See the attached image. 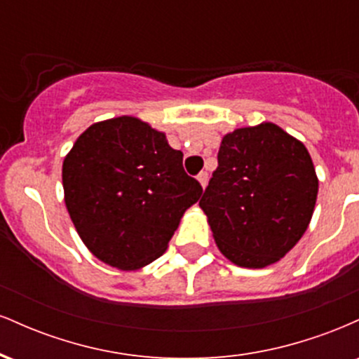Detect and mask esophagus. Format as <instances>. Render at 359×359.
<instances>
[{
  "mask_svg": "<svg viewBox=\"0 0 359 359\" xmlns=\"http://www.w3.org/2000/svg\"><path fill=\"white\" fill-rule=\"evenodd\" d=\"M197 180H199V184L203 185V189H205V185L209 182V174L208 172H201V174L197 175Z\"/></svg>",
  "mask_w": 359,
  "mask_h": 359,
  "instance_id": "obj_1",
  "label": "esophagus"
}]
</instances>
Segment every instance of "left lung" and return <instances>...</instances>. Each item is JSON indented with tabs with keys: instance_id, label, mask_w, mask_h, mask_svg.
<instances>
[{
	"instance_id": "obj_1",
	"label": "left lung",
	"mask_w": 359,
	"mask_h": 359,
	"mask_svg": "<svg viewBox=\"0 0 359 359\" xmlns=\"http://www.w3.org/2000/svg\"><path fill=\"white\" fill-rule=\"evenodd\" d=\"M317 191L306 145L265 121L222 137L217 168L199 205L229 262L265 269L304 236Z\"/></svg>"
}]
</instances>
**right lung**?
Instances as JSON below:
<instances>
[{"label": "right lung", "instance_id": "obj_1", "mask_svg": "<svg viewBox=\"0 0 359 359\" xmlns=\"http://www.w3.org/2000/svg\"><path fill=\"white\" fill-rule=\"evenodd\" d=\"M182 156L165 133L135 116L94 123L76 140L62 163L64 201L94 257L138 270L165 253L203 194Z\"/></svg>", "mask_w": 359, "mask_h": 359}]
</instances>
